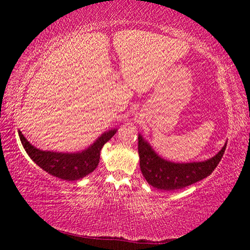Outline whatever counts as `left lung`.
Returning <instances> with one entry per match:
<instances>
[{
    "label": "left lung",
    "instance_id": "1",
    "mask_svg": "<svg viewBox=\"0 0 250 250\" xmlns=\"http://www.w3.org/2000/svg\"><path fill=\"white\" fill-rule=\"evenodd\" d=\"M138 152L140 168L147 183L163 191H175L196 183L211 174L225 152L227 143L218 153L206 161L189 163H175L164 160L155 153L141 134L138 137Z\"/></svg>",
    "mask_w": 250,
    "mask_h": 250
}]
</instances>
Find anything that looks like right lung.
I'll use <instances>...</instances> for the list:
<instances>
[{
    "mask_svg": "<svg viewBox=\"0 0 250 250\" xmlns=\"http://www.w3.org/2000/svg\"><path fill=\"white\" fill-rule=\"evenodd\" d=\"M116 132V129L109 130L108 132L101 134L89 147L76 153H62L36 149L26 140L21 131H19V135L26 153L41 168L62 180L76 181L83 179L95 170L99 163L101 149Z\"/></svg>",
    "mask_w": 250,
    "mask_h": 250,
    "instance_id": "obj_1",
    "label": "right lung"
}]
</instances>
